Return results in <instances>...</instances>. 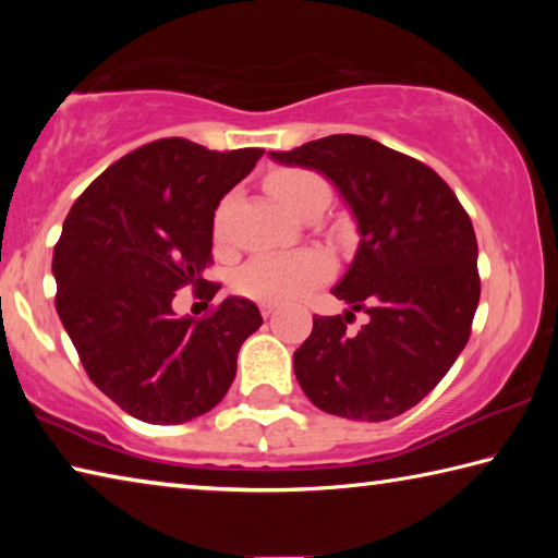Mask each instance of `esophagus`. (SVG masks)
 <instances>
[{
	"label": "esophagus",
	"instance_id": "obj_1",
	"mask_svg": "<svg viewBox=\"0 0 558 558\" xmlns=\"http://www.w3.org/2000/svg\"><path fill=\"white\" fill-rule=\"evenodd\" d=\"M272 313H278L276 302H260V315H263V317H270Z\"/></svg>",
	"mask_w": 558,
	"mask_h": 558
}]
</instances>
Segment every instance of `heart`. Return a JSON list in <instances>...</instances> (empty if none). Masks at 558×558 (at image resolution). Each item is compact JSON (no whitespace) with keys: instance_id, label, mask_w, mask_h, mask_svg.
<instances>
[{"instance_id":"obj_1","label":"heart","mask_w":558,"mask_h":558,"mask_svg":"<svg viewBox=\"0 0 558 558\" xmlns=\"http://www.w3.org/2000/svg\"><path fill=\"white\" fill-rule=\"evenodd\" d=\"M268 192L286 206L290 214L305 216L315 206H327L329 186L313 169H278L268 177ZM231 202H223L216 211V235L223 233L229 219ZM332 272V260L323 251H295V253H263L251 258L235 272L233 288L239 295L263 302H286L295 300L302 292L317 282H323Z\"/></svg>"}]
</instances>
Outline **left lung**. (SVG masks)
<instances>
[{"label":"left lung","instance_id":"1","mask_svg":"<svg viewBox=\"0 0 558 558\" xmlns=\"http://www.w3.org/2000/svg\"><path fill=\"white\" fill-rule=\"evenodd\" d=\"M270 157L332 179L362 233L332 290L352 310L313 317V335L292 356L302 391L349 421L401 415L436 389L470 339L480 272L468 211L428 165L362 135H329ZM362 308L371 323L347 333Z\"/></svg>","mask_w":558,"mask_h":558}]
</instances>
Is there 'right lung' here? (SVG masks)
<instances>
[{
    "instance_id": "obj_1",
    "label": "right lung",
    "mask_w": 558,
    "mask_h": 558,
    "mask_svg": "<svg viewBox=\"0 0 558 558\" xmlns=\"http://www.w3.org/2000/svg\"><path fill=\"white\" fill-rule=\"evenodd\" d=\"M263 149L165 137L132 149L71 206L53 248L56 310L90 381L122 411L177 426L211 411L235 376L256 302L226 298L177 317V290L211 300L214 211Z\"/></svg>"
}]
</instances>
